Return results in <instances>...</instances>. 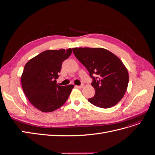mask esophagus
<instances>
[{"instance_id": "esophagus-1", "label": "esophagus", "mask_w": 155, "mask_h": 155, "mask_svg": "<svg viewBox=\"0 0 155 155\" xmlns=\"http://www.w3.org/2000/svg\"><path fill=\"white\" fill-rule=\"evenodd\" d=\"M76 87L77 88H82L83 87V85H76Z\"/></svg>"}]
</instances>
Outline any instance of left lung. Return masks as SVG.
Instances as JSON below:
<instances>
[{
    "instance_id": "left-lung-1",
    "label": "left lung",
    "mask_w": 155,
    "mask_h": 155,
    "mask_svg": "<svg viewBox=\"0 0 155 155\" xmlns=\"http://www.w3.org/2000/svg\"><path fill=\"white\" fill-rule=\"evenodd\" d=\"M72 50L92 79L91 85L96 93L88 101L104 109L118 104L124 97L129 83L128 71L122 61L102 48H74Z\"/></svg>"
}]
</instances>
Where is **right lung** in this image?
Masks as SVG:
<instances>
[{
	"label": "right lung",
	"instance_id": "obj_1",
	"mask_svg": "<svg viewBox=\"0 0 155 155\" xmlns=\"http://www.w3.org/2000/svg\"><path fill=\"white\" fill-rule=\"evenodd\" d=\"M72 51L71 48L46 50L25 64L21 76L22 87L28 99L37 109L52 112L67 101L74 86H59L56 79L63 62Z\"/></svg>",
	"mask_w": 155,
	"mask_h": 155
}]
</instances>
